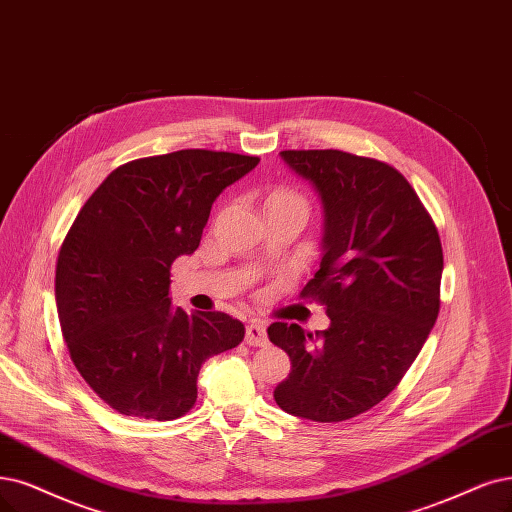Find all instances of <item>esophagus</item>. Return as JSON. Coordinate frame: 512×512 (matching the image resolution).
<instances>
[{
  "label": "esophagus",
  "instance_id": "esophagus-1",
  "mask_svg": "<svg viewBox=\"0 0 512 512\" xmlns=\"http://www.w3.org/2000/svg\"><path fill=\"white\" fill-rule=\"evenodd\" d=\"M244 342L249 344V346H266V344H268L266 325L259 323V320H255V323H251L249 327H246Z\"/></svg>",
  "mask_w": 512,
  "mask_h": 512
}]
</instances>
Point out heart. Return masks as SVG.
Here are the masks:
<instances>
[{
    "instance_id": "b5f03b06",
    "label": "heart",
    "mask_w": 512,
    "mask_h": 512,
    "mask_svg": "<svg viewBox=\"0 0 512 512\" xmlns=\"http://www.w3.org/2000/svg\"><path fill=\"white\" fill-rule=\"evenodd\" d=\"M270 200H280V202H299V204H306V198H304V196L297 194L295 189H287V187L276 189V192L270 196Z\"/></svg>"
}]
</instances>
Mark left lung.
Segmentation results:
<instances>
[{
  "instance_id": "1",
  "label": "left lung",
  "mask_w": 512,
  "mask_h": 512,
  "mask_svg": "<svg viewBox=\"0 0 512 512\" xmlns=\"http://www.w3.org/2000/svg\"><path fill=\"white\" fill-rule=\"evenodd\" d=\"M280 158L323 202V259L299 293L327 308L325 331L272 323L291 358L274 390L282 411L344 422L399 386L441 308L443 249L409 181L386 162L339 149H287Z\"/></svg>"
}]
</instances>
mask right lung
Returning <instances> with one entry per match:
<instances>
[{
    "label": "right lung",
    "instance_id": "right-lung-1",
    "mask_svg": "<svg viewBox=\"0 0 512 512\" xmlns=\"http://www.w3.org/2000/svg\"><path fill=\"white\" fill-rule=\"evenodd\" d=\"M257 156L181 149L118 166L67 232L54 295L75 369L101 401L139 420H175L198 399L208 356L236 348L244 325L170 306V266L192 255L227 185Z\"/></svg>",
    "mask_w": 512,
    "mask_h": 512
}]
</instances>
